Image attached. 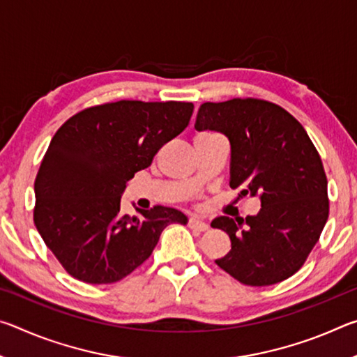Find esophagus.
<instances>
[{"label":"esophagus","instance_id":"obj_1","mask_svg":"<svg viewBox=\"0 0 357 357\" xmlns=\"http://www.w3.org/2000/svg\"><path fill=\"white\" fill-rule=\"evenodd\" d=\"M187 225L193 229H198V231H208L209 225L206 222H203L202 219H198V217H190L189 222H187Z\"/></svg>","mask_w":357,"mask_h":357}]
</instances>
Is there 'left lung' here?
Here are the masks:
<instances>
[{"mask_svg": "<svg viewBox=\"0 0 357 357\" xmlns=\"http://www.w3.org/2000/svg\"><path fill=\"white\" fill-rule=\"evenodd\" d=\"M197 130H217L231 144L229 187L259 195L257 215H220L231 250L215 264L244 285H274L302 268L329 215L328 179L301 123L273 102L245 98L204 102Z\"/></svg>", "mask_w": 357, "mask_h": 357, "instance_id": "1", "label": "left lung"}]
</instances>
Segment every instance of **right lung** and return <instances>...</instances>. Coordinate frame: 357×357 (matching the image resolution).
<instances>
[{
  "mask_svg": "<svg viewBox=\"0 0 357 357\" xmlns=\"http://www.w3.org/2000/svg\"><path fill=\"white\" fill-rule=\"evenodd\" d=\"M192 102L118 100L70 116L53 135L34 181V225L74 279L114 283L143 264L178 209L157 204L123 215L126 183L179 135Z\"/></svg>",
  "mask_w": 357,
  "mask_h": 357,
  "instance_id": "1",
  "label": "right lung"
}]
</instances>
